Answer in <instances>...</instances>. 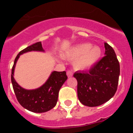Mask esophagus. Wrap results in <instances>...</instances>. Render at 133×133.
<instances>
[{
    "label": "esophagus",
    "instance_id": "obj_1",
    "mask_svg": "<svg viewBox=\"0 0 133 133\" xmlns=\"http://www.w3.org/2000/svg\"><path fill=\"white\" fill-rule=\"evenodd\" d=\"M67 75H68V77H71L73 75L72 72V71H70V70L67 71Z\"/></svg>",
    "mask_w": 133,
    "mask_h": 133
}]
</instances>
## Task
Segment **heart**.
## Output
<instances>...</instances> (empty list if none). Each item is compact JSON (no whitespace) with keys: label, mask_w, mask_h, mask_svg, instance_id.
I'll list each match as a JSON object with an SVG mask.
<instances>
[{"label":"heart","mask_w":133,"mask_h":133,"mask_svg":"<svg viewBox=\"0 0 133 133\" xmlns=\"http://www.w3.org/2000/svg\"><path fill=\"white\" fill-rule=\"evenodd\" d=\"M91 46L87 43L75 45L63 52V56L70 60L75 59L73 65L77 70H86L97 62L101 54L100 48Z\"/></svg>","instance_id":"b5f03b06"}]
</instances>
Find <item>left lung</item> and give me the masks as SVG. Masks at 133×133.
I'll return each instance as SVG.
<instances>
[{"label":"left lung","instance_id":"1","mask_svg":"<svg viewBox=\"0 0 133 133\" xmlns=\"http://www.w3.org/2000/svg\"><path fill=\"white\" fill-rule=\"evenodd\" d=\"M105 55L88 72H77V95L82 104L89 107L102 105L109 101L117 90L119 63L113 48L104 43Z\"/></svg>","mask_w":133,"mask_h":133}]
</instances>
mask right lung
I'll list each match as a JSON object with an SVG mask.
<instances>
[{
  "label": "right lung",
  "mask_w": 133,
  "mask_h": 133,
  "mask_svg": "<svg viewBox=\"0 0 133 133\" xmlns=\"http://www.w3.org/2000/svg\"><path fill=\"white\" fill-rule=\"evenodd\" d=\"M30 51L43 52L44 50L43 49L41 43L37 42L28 46L18 54L11 69V83L16 99L20 104L30 111L41 113L49 111L56 105L58 101L59 90L67 80L68 77L65 71H54L41 87L35 90H25L21 87L14 78L16 63L21 54Z\"/></svg>",
  "instance_id": "obj_1"
}]
</instances>
